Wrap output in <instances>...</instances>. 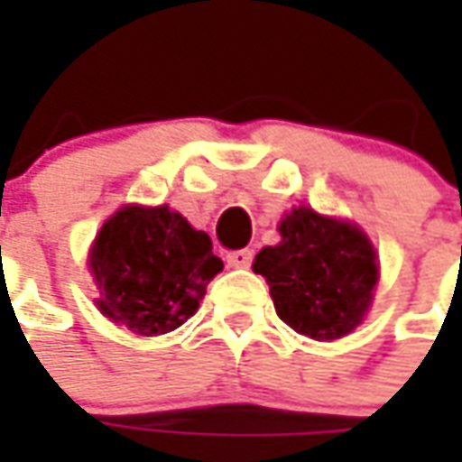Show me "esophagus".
I'll return each instance as SVG.
<instances>
[{
    "instance_id": "34e87169",
    "label": "esophagus",
    "mask_w": 462,
    "mask_h": 462,
    "mask_svg": "<svg viewBox=\"0 0 462 462\" xmlns=\"http://www.w3.org/2000/svg\"><path fill=\"white\" fill-rule=\"evenodd\" d=\"M226 259H228L231 267H249L254 254H252V249H236V252H228V257Z\"/></svg>"
}]
</instances>
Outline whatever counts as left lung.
Here are the masks:
<instances>
[{
	"label": "left lung",
	"mask_w": 462,
	"mask_h": 462,
	"mask_svg": "<svg viewBox=\"0 0 462 462\" xmlns=\"http://www.w3.org/2000/svg\"><path fill=\"white\" fill-rule=\"evenodd\" d=\"M282 241L254 257L277 316L310 339H339L363 321L378 282L375 249L360 228L295 208Z\"/></svg>",
	"instance_id": "1"
}]
</instances>
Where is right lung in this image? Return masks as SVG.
Returning a JSON list of instances; mask_svg holds the SVG:
<instances>
[{
    "instance_id": "add662e5",
    "label": "right lung",
    "mask_w": 462,
    "mask_h": 462,
    "mask_svg": "<svg viewBox=\"0 0 462 462\" xmlns=\"http://www.w3.org/2000/svg\"><path fill=\"white\" fill-rule=\"evenodd\" d=\"M89 267L97 309L120 327L153 337L195 316L223 262L213 254L210 236L167 205H128L102 226Z\"/></svg>"
}]
</instances>
